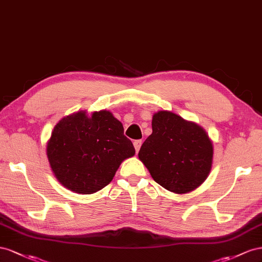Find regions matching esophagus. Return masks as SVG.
Returning <instances> with one entry per match:
<instances>
[{
	"label": "esophagus",
	"instance_id": "1",
	"mask_svg": "<svg viewBox=\"0 0 262 262\" xmlns=\"http://www.w3.org/2000/svg\"><path fill=\"white\" fill-rule=\"evenodd\" d=\"M141 144H143V143H141L140 139L134 141V147H135V149H136V152L139 151V149H140V147H141Z\"/></svg>",
	"mask_w": 262,
	"mask_h": 262
}]
</instances>
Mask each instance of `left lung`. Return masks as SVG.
Returning a JSON list of instances; mask_svg holds the SVG:
<instances>
[{"mask_svg":"<svg viewBox=\"0 0 262 262\" xmlns=\"http://www.w3.org/2000/svg\"><path fill=\"white\" fill-rule=\"evenodd\" d=\"M152 134L138 157L154 180L171 192L189 193L203 183L213 163V144L207 133L172 112L152 116Z\"/></svg>","mask_w":262,"mask_h":262,"instance_id":"8db88e82","label":"left lung"}]
</instances>
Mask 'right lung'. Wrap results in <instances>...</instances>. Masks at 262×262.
<instances>
[{
	"label": "right lung",
	"mask_w": 262,
	"mask_h": 262,
	"mask_svg": "<svg viewBox=\"0 0 262 262\" xmlns=\"http://www.w3.org/2000/svg\"><path fill=\"white\" fill-rule=\"evenodd\" d=\"M135 155L123 124L108 111L63 117L47 143L52 172L64 188L92 194L106 186L121 163Z\"/></svg>",
	"instance_id": "right-lung-1"
}]
</instances>
